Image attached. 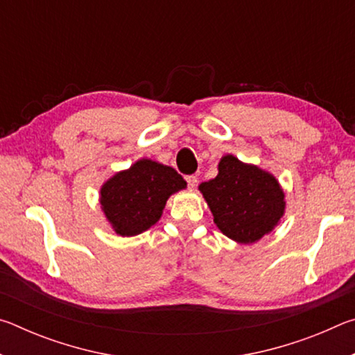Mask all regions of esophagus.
I'll list each match as a JSON object with an SVG mask.
<instances>
[{
    "instance_id": "1",
    "label": "esophagus",
    "mask_w": 355,
    "mask_h": 355,
    "mask_svg": "<svg viewBox=\"0 0 355 355\" xmlns=\"http://www.w3.org/2000/svg\"><path fill=\"white\" fill-rule=\"evenodd\" d=\"M186 183H188L191 189H194L197 186V177L196 175H188V177H186Z\"/></svg>"
}]
</instances>
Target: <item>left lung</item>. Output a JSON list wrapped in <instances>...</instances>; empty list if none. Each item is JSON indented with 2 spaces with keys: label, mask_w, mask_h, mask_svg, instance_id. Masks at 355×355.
<instances>
[{
  "label": "left lung",
  "mask_w": 355,
  "mask_h": 355,
  "mask_svg": "<svg viewBox=\"0 0 355 355\" xmlns=\"http://www.w3.org/2000/svg\"><path fill=\"white\" fill-rule=\"evenodd\" d=\"M218 171L216 178L199 186L214 224L239 244L260 241L285 214V192L279 180L233 155L222 156Z\"/></svg>",
  "instance_id": "1"
}]
</instances>
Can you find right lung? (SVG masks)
Returning a JSON list of instances; mask_svg holds the SVG:
<instances>
[{
  "instance_id": "add662e5",
  "label": "right lung",
  "mask_w": 355,
  "mask_h": 355,
  "mask_svg": "<svg viewBox=\"0 0 355 355\" xmlns=\"http://www.w3.org/2000/svg\"><path fill=\"white\" fill-rule=\"evenodd\" d=\"M184 188L183 177L171 166L142 158L103 183L101 211L117 235L136 236L155 225L167 199Z\"/></svg>"
}]
</instances>
